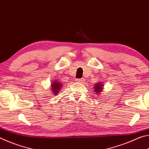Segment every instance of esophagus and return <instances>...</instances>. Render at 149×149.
Masks as SVG:
<instances>
[{
  "instance_id": "1",
  "label": "esophagus",
  "mask_w": 149,
  "mask_h": 149,
  "mask_svg": "<svg viewBox=\"0 0 149 149\" xmlns=\"http://www.w3.org/2000/svg\"><path fill=\"white\" fill-rule=\"evenodd\" d=\"M75 81H76V82H77V83H79V84H81V83H84V79H83V78H81V79H77Z\"/></svg>"
}]
</instances>
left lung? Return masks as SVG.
Masks as SVG:
<instances>
[{
    "label": "left lung",
    "instance_id": "obj_1",
    "mask_svg": "<svg viewBox=\"0 0 149 149\" xmlns=\"http://www.w3.org/2000/svg\"><path fill=\"white\" fill-rule=\"evenodd\" d=\"M103 87H104V84H103L102 81H99L97 83V84L94 85V91L96 94L98 95H100V93L102 92V91L103 89Z\"/></svg>",
    "mask_w": 149,
    "mask_h": 149
}]
</instances>
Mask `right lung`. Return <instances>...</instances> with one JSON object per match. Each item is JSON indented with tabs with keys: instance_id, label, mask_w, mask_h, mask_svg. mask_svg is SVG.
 I'll return each instance as SVG.
<instances>
[{
	"instance_id": "add662e5",
	"label": "right lung",
	"mask_w": 149,
	"mask_h": 149,
	"mask_svg": "<svg viewBox=\"0 0 149 149\" xmlns=\"http://www.w3.org/2000/svg\"><path fill=\"white\" fill-rule=\"evenodd\" d=\"M62 82L60 80H54L52 81V82L50 84V91L52 92V94L53 95H58V93L60 92V91L62 87Z\"/></svg>"
}]
</instances>
